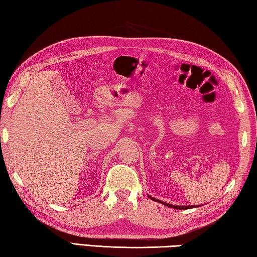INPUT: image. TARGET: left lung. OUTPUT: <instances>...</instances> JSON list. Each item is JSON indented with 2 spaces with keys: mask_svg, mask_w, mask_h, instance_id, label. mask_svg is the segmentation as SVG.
<instances>
[{
  "mask_svg": "<svg viewBox=\"0 0 257 257\" xmlns=\"http://www.w3.org/2000/svg\"><path fill=\"white\" fill-rule=\"evenodd\" d=\"M149 197L151 200H154V201H156V202H160V203H163V204H165V205H167L168 208H173V209H177V210H186V209H192V208H197V206H195V205H186V206H181V205H173V204H168V203H165V202H161V201H159V200H157V199H154V197H151L150 195H149Z\"/></svg>",
  "mask_w": 257,
  "mask_h": 257,
  "instance_id": "left-lung-1",
  "label": "left lung"
}]
</instances>
